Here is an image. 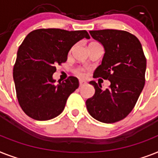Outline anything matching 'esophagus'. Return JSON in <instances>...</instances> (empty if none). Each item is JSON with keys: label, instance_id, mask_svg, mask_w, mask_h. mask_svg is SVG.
<instances>
[{"label": "esophagus", "instance_id": "1", "mask_svg": "<svg viewBox=\"0 0 158 158\" xmlns=\"http://www.w3.org/2000/svg\"><path fill=\"white\" fill-rule=\"evenodd\" d=\"M86 82L85 81H83V80H79V86L80 87H82V86H84L86 84Z\"/></svg>", "mask_w": 158, "mask_h": 158}]
</instances>
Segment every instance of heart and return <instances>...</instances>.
<instances>
[{
	"mask_svg": "<svg viewBox=\"0 0 158 158\" xmlns=\"http://www.w3.org/2000/svg\"><path fill=\"white\" fill-rule=\"evenodd\" d=\"M74 73L77 76L80 77V78H83L85 77L86 75V69L83 67H81V66H79V67L75 68L74 70Z\"/></svg>",
	"mask_w": 158,
	"mask_h": 158,
	"instance_id": "b5f03b06",
	"label": "heart"
}]
</instances>
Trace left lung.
Returning a JSON list of instances; mask_svg holds the SVG:
<instances>
[{
    "label": "left lung",
    "mask_w": 158,
    "mask_h": 158,
    "mask_svg": "<svg viewBox=\"0 0 158 158\" xmlns=\"http://www.w3.org/2000/svg\"><path fill=\"white\" fill-rule=\"evenodd\" d=\"M93 39L105 48L101 65L93 78L110 81L106 90L95 81L94 96L86 101L92 118L105 123H114L127 116L135 106L145 83L146 57L135 35L121 30L90 31Z\"/></svg>",
    "instance_id": "left-lung-1"
}]
</instances>
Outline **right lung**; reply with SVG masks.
<instances>
[{"mask_svg":"<svg viewBox=\"0 0 158 158\" xmlns=\"http://www.w3.org/2000/svg\"><path fill=\"white\" fill-rule=\"evenodd\" d=\"M83 38L90 39L87 31L59 28L37 29L26 36L17 52L13 77L19 106L27 116L46 121L63 111L79 80L69 76L55 84L52 75L57 64L66 61L71 47Z\"/></svg>","mask_w":158,"mask_h":158,"instance_id":"right-lung-1","label":"right lung"}]
</instances>
